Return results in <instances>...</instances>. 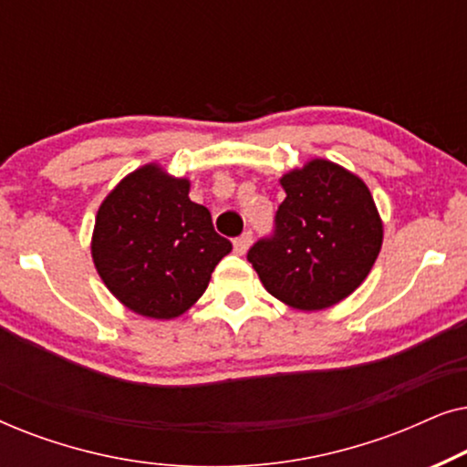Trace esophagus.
<instances>
[{
    "instance_id": "34e87169",
    "label": "esophagus",
    "mask_w": 467,
    "mask_h": 467,
    "mask_svg": "<svg viewBox=\"0 0 467 467\" xmlns=\"http://www.w3.org/2000/svg\"><path fill=\"white\" fill-rule=\"evenodd\" d=\"M253 242V234L251 232H244L242 235H238V238L234 240V251L238 254H244L248 251V246H251Z\"/></svg>"
}]
</instances>
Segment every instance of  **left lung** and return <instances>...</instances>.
Returning a JSON list of instances; mask_svg holds the SVG:
<instances>
[{
  "label": "left lung",
  "mask_w": 467,
  "mask_h": 467,
  "mask_svg": "<svg viewBox=\"0 0 467 467\" xmlns=\"http://www.w3.org/2000/svg\"><path fill=\"white\" fill-rule=\"evenodd\" d=\"M285 202L270 235L248 251L261 283L297 310L329 308L372 270L382 223L369 189L340 165L315 159L280 181Z\"/></svg>",
  "instance_id": "left-lung-1"
}]
</instances>
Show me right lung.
Masks as SVG:
<instances>
[{
	"mask_svg": "<svg viewBox=\"0 0 467 467\" xmlns=\"http://www.w3.org/2000/svg\"><path fill=\"white\" fill-rule=\"evenodd\" d=\"M232 242L208 208L189 200V181L144 165L98 210L93 261L112 296L150 318H174L203 296Z\"/></svg>",
	"mask_w": 467,
	"mask_h": 467,
	"instance_id": "1",
	"label": "right lung"
}]
</instances>
